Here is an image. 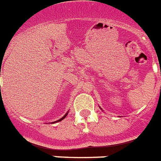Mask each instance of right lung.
Segmentation results:
<instances>
[{
    "mask_svg": "<svg viewBox=\"0 0 161 161\" xmlns=\"http://www.w3.org/2000/svg\"><path fill=\"white\" fill-rule=\"evenodd\" d=\"M67 114H66V115H65V116H64V117H63V118H61V119H60V120H58V121H61V120H64V118H65V117H66V116H67Z\"/></svg>",
    "mask_w": 161,
    "mask_h": 161,
    "instance_id": "1",
    "label": "right lung"
}]
</instances>
